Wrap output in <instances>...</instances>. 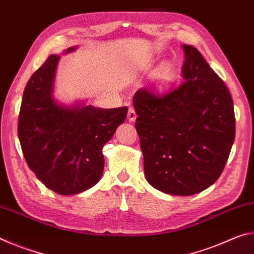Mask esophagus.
I'll list each match as a JSON object with an SVG mask.
<instances>
[{
    "instance_id": "obj_1",
    "label": "esophagus",
    "mask_w": 254,
    "mask_h": 254,
    "mask_svg": "<svg viewBox=\"0 0 254 254\" xmlns=\"http://www.w3.org/2000/svg\"><path fill=\"white\" fill-rule=\"evenodd\" d=\"M127 119H128V121H130V122H133V121H135V120H136V113H135V110L133 109V107H130V109H128Z\"/></svg>"
}]
</instances>
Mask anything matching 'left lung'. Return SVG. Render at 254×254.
Here are the masks:
<instances>
[{"instance_id": "8db88e82", "label": "left lung", "mask_w": 254, "mask_h": 254, "mask_svg": "<svg viewBox=\"0 0 254 254\" xmlns=\"http://www.w3.org/2000/svg\"><path fill=\"white\" fill-rule=\"evenodd\" d=\"M184 83L162 96H133L135 128L148 183L165 194L190 196L216 182L235 137L229 89L195 47L183 45Z\"/></svg>"}]
</instances>
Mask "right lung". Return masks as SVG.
<instances>
[{"label": "right lung", "mask_w": 254, "mask_h": 254, "mask_svg": "<svg viewBox=\"0 0 254 254\" xmlns=\"http://www.w3.org/2000/svg\"><path fill=\"white\" fill-rule=\"evenodd\" d=\"M70 47L65 54L75 51ZM59 55H50L25 86L18 135L29 168L59 195H77L96 185L104 170L102 149L127 119V107L101 109L54 96Z\"/></svg>", "instance_id": "right-lung-1"}]
</instances>
